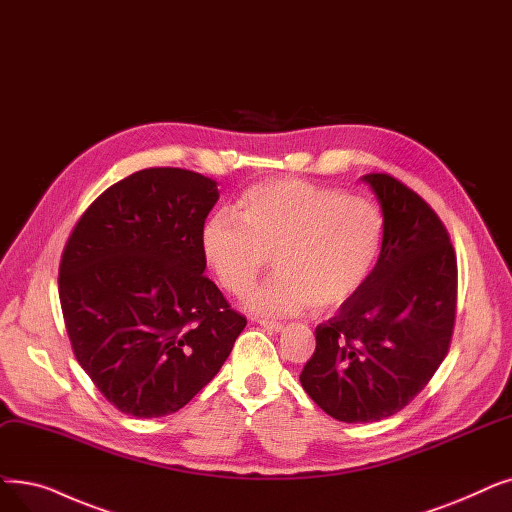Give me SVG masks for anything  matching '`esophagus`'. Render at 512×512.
Wrapping results in <instances>:
<instances>
[{
	"label": "esophagus",
	"instance_id": "34e87169",
	"mask_svg": "<svg viewBox=\"0 0 512 512\" xmlns=\"http://www.w3.org/2000/svg\"><path fill=\"white\" fill-rule=\"evenodd\" d=\"M257 322H259V326H263L265 330H270V332H282L284 330V324L274 322V320H257Z\"/></svg>",
	"mask_w": 512,
	"mask_h": 512
}]
</instances>
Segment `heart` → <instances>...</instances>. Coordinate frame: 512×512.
<instances>
[{
	"instance_id": "1",
	"label": "heart",
	"mask_w": 512,
	"mask_h": 512,
	"mask_svg": "<svg viewBox=\"0 0 512 512\" xmlns=\"http://www.w3.org/2000/svg\"><path fill=\"white\" fill-rule=\"evenodd\" d=\"M385 240L381 209L366 196L280 177L249 188L238 219L213 215L203 257L232 295H247L270 268L278 274L249 299L261 316H293L314 305L337 309L362 291Z\"/></svg>"
}]
</instances>
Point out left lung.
I'll return each mask as SVG.
<instances>
[{
    "label": "left lung",
    "mask_w": 512,
    "mask_h": 512,
    "mask_svg": "<svg viewBox=\"0 0 512 512\" xmlns=\"http://www.w3.org/2000/svg\"><path fill=\"white\" fill-rule=\"evenodd\" d=\"M362 180L385 219L379 261L362 291L316 326L299 381L332 418L374 422L406 408L448 355L458 265L446 226L387 173Z\"/></svg>",
    "instance_id": "8db88e82"
}]
</instances>
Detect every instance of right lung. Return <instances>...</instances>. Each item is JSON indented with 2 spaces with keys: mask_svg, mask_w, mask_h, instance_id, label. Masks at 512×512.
<instances>
[{
  "mask_svg": "<svg viewBox=\"0 0 512 512\" xmlns=\"http://www.w3.org/2000/svg\"><path fill=\"white\" fill-rule=\"evenodd\" d=\"M217 198V182L201 173L142 169L104 190L66 240V332L81 368L123 414L184 408L247 326L203 274L201 234Z\"/></svg>",
  "mask_w": 512,
  "mask_h": 512,
  "instance_id": "add662e5",
  "label": "right lung"
}]
</instances>
